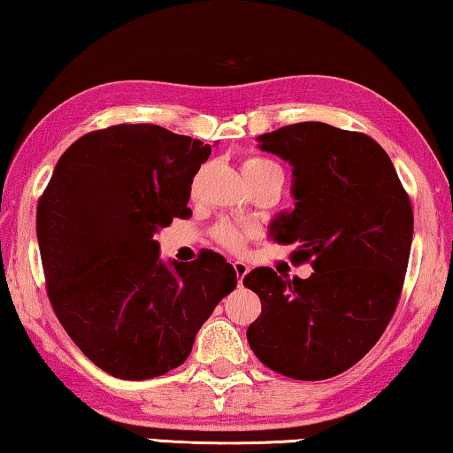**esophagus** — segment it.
<instances>
[{"mask_svg":"<svg viewBox=\"0 0 453 453\" xmlns=\"http://www.w3.org/2000/svg\"><path fill=\"white\" fill-rule=\"evenodd\" d=\"M234 267V273H236V280H239V285L242 283V280H245V275L249 273V265L245 261H234L233 263Z\"/></svg>","mask_w":453,"mask_h":453,"instance_id":"obj_1","label":"esophagus"}]
</instances>
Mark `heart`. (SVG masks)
I'll return each instance as SVG.
<instances>
[{
  "instance_id": "obj_1",
  "label": "heart",
  "mask_w": 453,
  "mask_h": 453,
  "mask_svg": "<svg viewBox=\"0 0 453 453\" xmlns=\"http://www.w3.org/2000/svg\"><path fill=\"white\" fill-rule=\"evenodd\" d=\"M267 172H281L280 165L269 162V159L263 157H249L242 162V173L245 176H259V173ZM255 234L253 225H242V222L234 220H220L217 226H214V239H217L222 247L228 250H241L245 247L249 236Z\"/></svg>"
}]
</instances>
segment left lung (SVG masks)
I'll return each mask as SVG.
<instances>
[{
  "label": "left lung",
  "instance_id": "1",
  "mask_svg": "<svg viewBox=\"0 0 453 453\" xmlns=\"http://www.w3.org/2000/svg\"><path fill=\"white\" fill-rule=\"evenodd\" d=\"M291 164L294 211L271 236L297 242L308 280L257 267L245 288L261 299L250 350L297 380L336 377L377 344L399 302L413 241V211L387 151L372 137L305 121L257 137Z\"/></svg>",
  "mask_w": 453,
  "mask_h": 453
}]
</instances>
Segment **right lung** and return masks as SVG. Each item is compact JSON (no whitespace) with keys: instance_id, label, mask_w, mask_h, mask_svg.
I'll list each match as a JSON object with an SVG mask.
<instances>
[{"instance_id":"1","label":"right lung","mask_w":453,"mask_h":453,"mask_svg":"<svg viewBox=\"0 0 453 453\" xmlns=\"http://www.w3.org/2000/svg\"><path fill=\"white\" fill-rule=\"evenodd\" d=\"M211 151L159 125H115L76 139L42 194L48 297L73 342L111 377L154 379L182 365L236 288L234 267L219 253L162 261L156 241L192 214V178Z\"/></svg>"}]
</instances>
